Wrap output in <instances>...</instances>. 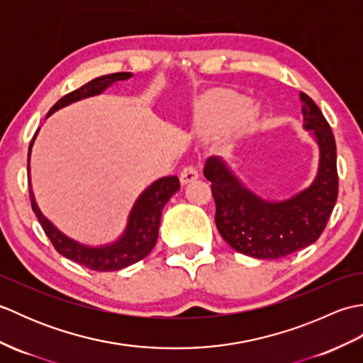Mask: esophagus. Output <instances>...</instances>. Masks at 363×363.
<instances>
[{"instance_id": "esophagus-1", "label": "esophagus", "mask_w": 363, "mask_h": 363, "mask_svg": "<svg viewBox=\"0 0 363 363\" xmlns=\"http://www.w3.org/2000/svg\"><path fill=\"white\" fill-rule=\"evenodd\" d=\"M198 169L194 167V165H189V167H186L181 172V176H179V179H181V184L182 186H186V184H189V182H194V181H196L198 179Z\"/></svg>"}]
</instances>
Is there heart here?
Here are the masks:
<instances>
[{
	"instance_id": "1",
	"label": "heart",
	"mask_w": 363,
	"mask_h": 363,
	"mask_svg": "<svg viewBox=\"0 0 363 363\" xmlns=\"http://www.w3.org/2000/svg\"><path fill=\"white\" fill-rule=\"evenodd\" d=\"M260 115V104L246 101L240 95L223 91L215 94L198 106L194 113V128L201 135H217L230 126L234 134L248 130Z\"/></svg>"
}]
</instances>
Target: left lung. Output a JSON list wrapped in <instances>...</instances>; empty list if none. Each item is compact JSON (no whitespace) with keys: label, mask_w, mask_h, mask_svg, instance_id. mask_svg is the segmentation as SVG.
<instances>
[{"label":"left lung","mask_w":363,"mask_h":363,"mask_svg":"<svg viewBox=\"0 0 363 363\" xmlns=\"http://www.w3.org/2000/svg\"><path fill=\"white\" fill-rule=\"evenodd\" d=\"M303 126L318 145L317 176L309 187L282 201L254 194L221 157L206 160L217 206L215 223L230 248L256 259H279L318 240L338 195L335 138L318 106L303 91Z\"/></svg>","instance_id":"1"}]
</instances>
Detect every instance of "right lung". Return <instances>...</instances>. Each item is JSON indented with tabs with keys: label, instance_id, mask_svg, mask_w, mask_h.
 Returning a JSON list of instances; mask_svg holds the SVG:
<instances>
[{
	"label": "right lung",
	"instance_id": "add662e5",
	"mask_svg": "<svg viewBox=\"0 0 363 363\" xmlns=\"http://www.w3.org/2000/svg\"><path fill=\"white\" fill-rule=\"evenodd\" d=\"M133 78V73L123 72V73H112L106 76H99V78L91 79L90 82L84 84L78 90L72 91V94L60 98L59 101L54 104L46 118L50 117L62 107L81 101L95 95H101L106 89H109L112 84L118 81H126ZM37 133L33 138V142L29 145L28 152V177H29V198L33 211L37 215L38 221L45 230V234L48 235L52 246L56 248L59 254H62L64 257L70 259L73 262H78L79 265L95 269V272H117V269L126 268L129 265L135 264V262L142 260L143 257L148 256L154 245L157 242L159 235V225L162 218V209H164L168 199L172 198L177 190H179V179L177 176H165L160 179L154 181L150 187H146L140 196L137 198L133 209L129 212L128 225L123 230V234L117 238V240L101 246H89L82 245L79 242L73 240V238L67 237L64 233L52 225V223L45 217V215L38 209L35 203V198L33 194V186H30V151H33V145Z\"/></svg>",
	"mask_w": 363,
	"mask_h": 363
}]
</instances>
